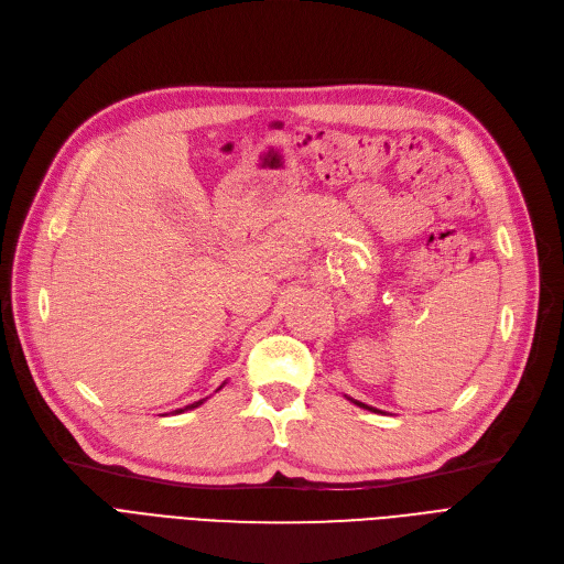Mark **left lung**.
I'll return each mask as SVG.
<instances>
[{"instance_id":"8db88e82","label":"left lung","mask_w":564,"mask_h":564,"mask_svg":"<svg viewBox=\"0 0 564 564\" xmlns=\"http://www.w3.org/2000/svg\"><path fill=\"white\" fill-rule=\"evenodd\" d=\"M348 401H352L355 405H359V408H364V410H371V412H380V410H376V408H371V405H366V403H361V401H355V399H350V397H348Z\"/></svg>"}]
</instances>
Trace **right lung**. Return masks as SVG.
<instances>
[{
	"label": "right lung",
	"mask_w": 564,
	"mask_h": 564,
	"mask_svg": "<svg viewBox=\"0 0 564 564\" xmlns=\"http://www.w3.org/2000/svg\"><path fill=\"white\" fill-rule=\"evenodd\" d=\"M226 384V382H224ZM224 384L221 387H218V389H224ZM216 389V391H218ZM207 399H200V401H195V403H191V405H184V408H177V410H173V414H180V412H186V410H193V408H198V405H203Z\"/></svg>",
	"instance_id": "add662e5"
}]
</instances>
